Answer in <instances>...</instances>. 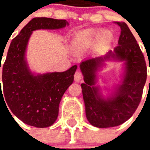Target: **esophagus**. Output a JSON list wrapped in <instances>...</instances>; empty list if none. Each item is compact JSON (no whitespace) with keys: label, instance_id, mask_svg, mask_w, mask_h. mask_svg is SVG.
I'll return each mask as SVG.
<instances>
[{"label":"esophagus","instance_id":"1","mask_svg":"<svg viewBox=\"0 0 150 150\" xmlns=\"http://www.w3.org/2000/svg\"><path fill=\"white\" fill-rule=\"evenodd\" d=\"M82 77H83V75H82V73L79 71H77L75 73V75H74V79H75V82H79L81 80Z\"/></svg>","mask_w":150,"mask_h":150}]
</instances>
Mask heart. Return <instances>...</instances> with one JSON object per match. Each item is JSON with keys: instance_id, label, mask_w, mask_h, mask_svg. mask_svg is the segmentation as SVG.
<instances>
[{"instance_id": "1", "label": "heart", "mask_w": 150, "mask_h": 150, "mask_svg": "<svg viewBox=\"0 0 150 150\" xmlns=\"http://www.w3.org/2000/svg\"><path fill=\"white\" fill-rule=\"evenodd\" d=\"M98 36L100 41L104 43L109 42L113 38L111 31L108 30L101 31L96 29H85L75 34L73 39V46L77 50L86 49L92 45Z\"/></svg>"}]
</instances>
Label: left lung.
<instances>
[{"label": "left lung", "instance_id": "8db88e82", "mask_svg": "<svg viewBox=\"0 0 150 150\" xmlns=\"http://www.w3.org/2000/svg\"><path fill=\"white\" fill-rule=\"evenodd\" d=\"M115 23L120 28L118 46L104 56L88 59L79 65L84 80L81 88L86 116L97 128L118 126L132 116L142 100L147 77L145 57L132 32L125 22ZM106 61L125 62V71L122 83L104 98L95 83L96 71Z\"/></svg>", "mask_w": 150, "mask_h": 150}]
</instances>
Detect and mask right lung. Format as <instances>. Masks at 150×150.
Masks as SVG:
<instances>
[{
	"mask_svg": "<svg viewBox=\"0 0 150 150\" xmlns=\"http://www.w3.org/2000/svg\"><path fill=\"white\" fill-rule=\"evenodd\" d=\"M67 25L66 20L33 18L10 43L2 68L3 91L0 79V97H3L12 112L26 125L37 128L52 125L59 115L61 99L74 81L77 69L74 65L63 72L33 74L25 60L29 39L34 30H58Z\"/></svg>",
	"mask_w": 150,
	"mask_h": 150,
	"instance_id": "add662e5",
	"label": "right lung"
}]
</instances>
